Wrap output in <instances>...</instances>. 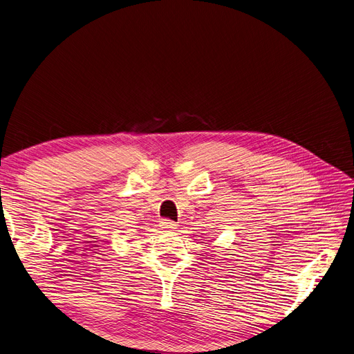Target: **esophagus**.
<instances>
[{
  "label": "esophagus",
  "instance_id": "obj_1",
  "mask_svg": "<svg viewBox=\"0 0 354 354\" xmlns=\"http://www.w3.org/2000/svg\"><path fill=\"white\" fill-rule=\"evenodd\" d=\"M160 226H162V229H165V230H174V229H176V223L174 220L165 218L160 221Z\"/></svg>",
  "mask_w": 354,
  "mask_h": 354
}]
</instances>
